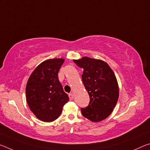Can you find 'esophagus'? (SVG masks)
Returning a JSON list of instances; mask_svg holds the SVG:
<instances>
[{
  "mask_svg": "<svg viewBox=\"0 0 150 150\" xmlns=\"http://www.w3.org/2000/svg\"><path fill=\"white\" fill-rule=\"evenodd\" d=\"M69 97L70 100H73V93H69Z\"/></svg>",
  "mask_w": 150,
  "mask_h": 150,
  "instance_id": "1",
  "label": "esophagus"
}]
</instances>
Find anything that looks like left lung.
I'll return each mask as SVG.
<instances>
[{
	"instance_id": "8db88e82",
	"label": "left lung",
	"mask_w": 150,
	"mask_h": 150,
	"mask_svg": "<svg viewBox=\"0 0 150 150\" xmlns=\"http://www.w3.org/2000/svg\"><path fill=\"white\" fill-rule=\"evenodd\" d=\"M74 62L83 69L81 77L90 97L88 106L81 108V113L95 122L105 120L112 113L118 99L119 88L115 73L100 59L83 57Z\"/></svg>"
}]
</instances>
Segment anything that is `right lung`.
<instances>
[{
    "mask_svg": "<svg viewBox=\"0 0 150 150\" xmlns=\"http://www.w3.org/2000/svg\"><path fill=\"white\" fill-rule=\"evenodd\" d=\"M65 59L44 61L30 75L26 87L27 103L36 117L52 122L59 117L63 106L69 101L58 79V72Z\"/></svg>",
    "mask_w": 150,
    "mask_h": 150,
    "instance_id": "add662e5",
    "label": "right lung"
}]
</instances>
